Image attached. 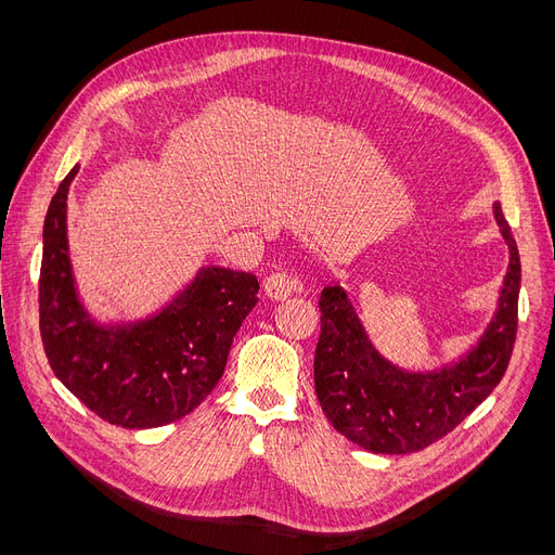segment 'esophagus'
Returning <instances> with one entry per match:
<instances>
[{"label":"esophagus","mask_w":555,"mask_h":555,"mask_svg":"<svg viewBox=\"0 0 555 555\" xmlns=\"http://www.w3.org/2000/svg\"><path fill=\"white\" fill-rule=\"evenodd\" d=\"M301 285L295 276H289L287 272H272L266 281H262V293H266L268 299L272 301H283L289 295L299 293Z\"/></svg>","instance_id":"1"}]
</instances>
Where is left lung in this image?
<instances>
[{"label": "left lung", "instance_id": "1", "mask_svg": "<svg viewBox=\"0 0 555 555\" xmlns=\"http://www.w3.org/2000/svg\"><path fill=\"white\" fill-rule=\"evenodd\" d=\"M511 249L500 306L470 353L431 373H406L375 351L344 287H324L322 335L314 351V391L331 425L375 454H412L443 439L500 385L506 373L519 297V251L494 204Z\"/></svg>", "mask_w": 555, "mask_h": 555}]
</instances>
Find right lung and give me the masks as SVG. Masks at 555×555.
Wrapping results in <instances>:
<instances>
[{
	"instance_id": "add662e5",
	"label": "right lung",
	"mask_w": 555,
	"mask_h": 555,
	"mask_svg": "<svg viewBox=\"0 0 555 555\" xmlns=\"http://www.w3.org/2000/svg\"><path fill=\"white\" fill-rule=\"evenodd\" d=\"M78 166L51 197L42 231L40 335L51 371L109 425L151 429L180 421L224 373L243 319L256 306L249 272L202 268L162 312L101 326L82 308L67 247V193Z\"/></svg>"
}]
</instances>
